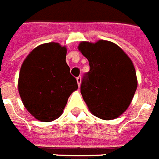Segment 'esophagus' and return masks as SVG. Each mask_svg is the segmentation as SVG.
I'll list each match as a JSON object with an SVG mask.
<instances>
[{"mask_svg": "<svg viewBox=\"0 0 159 159\" xmlns=\"http://www.w3.org/2000/svg\"><path fill=\"white\" fill-rule=\"evenodd\" d=\"M76 82H77V84H78V86L80 87V85H81V82H82V77H81V76L76 77Z\"/></svg>", "mask_w": 159, "mask_h": 159, "instance_id": "obj_1", "label": "esophagus"}]
</instances>
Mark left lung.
Returning <instances> with one entry per match:
<instances>
[{
  "mask_svg": "<svg viewBox=\"0 0 159 159\" xmlns=\"http://www.w3.org/2000/svg\"><path fill=\"white\" fill-rule=\"evenodd\" d=\"M78 50L90 66L81 85L90 112L105 120L118 118L128 109L137 89L131 60L120 47L108 40L82 41Z\"/></svg>",
  "mask_w": 159,
  "mask_h": 159,
  "instance_id": "obj_1",
  "label": "left lung"
}]
</instances>
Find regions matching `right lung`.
Returning <instances> with one entry per match:
<instances>
[{
    "mask_svg": "<svg viewBox=\"0 0 159 159\" xmlns=\"http://www.w3.org/2000/svg\"><path fill=\"white\" fill-rule=\"evenodd\" d=\"M66 47L43 43L23 61L18 77V92L26 109L36 120H55L61 116L70 95L78 89L66 62Z\"/></svg>",
    "mask_w": 159,
    "mask_h": 159,
    "instance_id": "1",
    "label": "right lung"
}]
</instances>
